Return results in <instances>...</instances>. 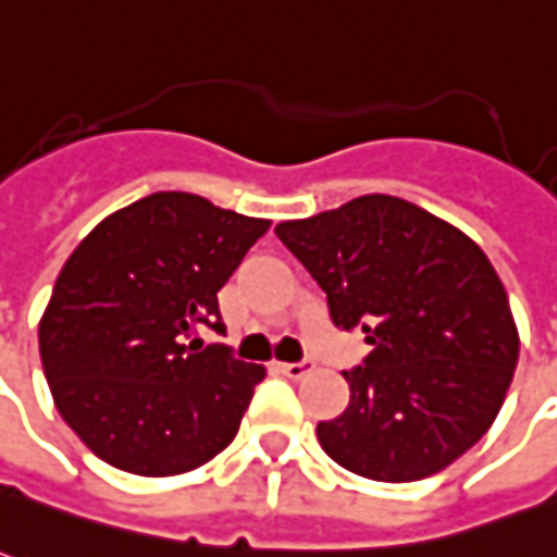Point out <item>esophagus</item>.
I'll use <instances>...</instances> for the list:
<instances>
[{
    "instance_id": "obj_1",
    "label": "esophagus",
    "mask_w": 557,
    "mask_h": 557,
    "mask_svg": "<svg viewBox=\"0 0 557 557\" xmlns=\"http://www.w3.org/2000/svg\"><path fill=\"white\" fill-rule=\"evenodd\" d=\"M313 369H317V362H313V359H301V362H280V372L286 374V377H293V381L308 377Z\"/></svg>"
}]
</instances>
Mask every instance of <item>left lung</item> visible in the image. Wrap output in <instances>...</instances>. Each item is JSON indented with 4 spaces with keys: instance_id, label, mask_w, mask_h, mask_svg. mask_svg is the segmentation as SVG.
I'll use <instances>...</instances> for the list:
<instances>
[{
    "instance_id": "1",
    "label": "left lung",
    "mask_w": 557,
    "mask_h": 557,
    "mask_svg": "<svg viewBox=\"0 0 557 557\" xmlns=\"http://www.w3.org/2000/svg\"><path fill=\"white\" fill-rule=\"evenodd\" d=\"M277 237L372 354L344 372L350 406L317 423L323 451L374 482H418L485 436L518 362L509 298L463 231L389 195L280 222Z\"/></svg>"
}]
</instances>
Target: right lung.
<instances>
[{
	"instance_id": "1",
	"label": "right lung",
	"mask_w": 557,
	"mask_h": 557,
	"mask_svg": "<svg viewBox=\"0 0 557 557\" xmlns=\"http://www.w3.org/2000/svg\"><path fill=\"white\" fill-rule=\"evenodd\" d=\"M188 191L106 215L75 247L39 323L57 411L109 467L180 475L237 436L264 369L203 344L225 335L219 289L268 231Z\"/></svg>"
}]
</instances>
